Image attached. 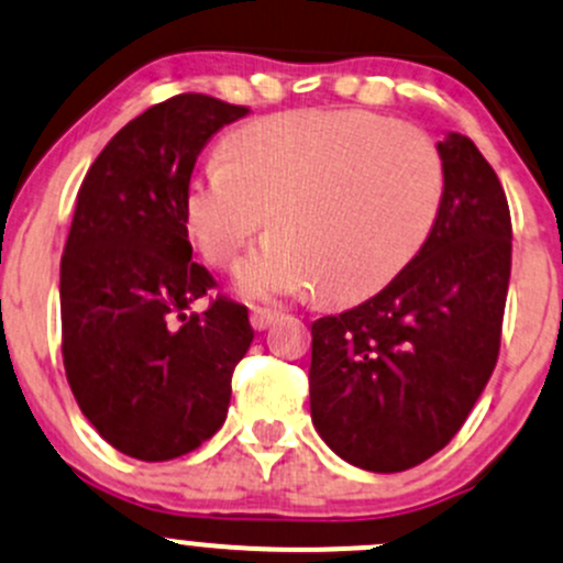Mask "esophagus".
<instances>
[{"label": "esophagus", "instance_id": "obj_1", "mask_svg": "<svg viewBox=\"0 0 563 563\" xmlns=\"http://www.w3.org/2000/svg\"><path fill=\"white\" fill-rule=\"evenodd\" d=\"M276 317H279V314H276L274 309H252V328L254 330H265L271 322L276 320Z\"/></svg>", "mask_w": 563, "mask_h": 563}]
</instances>
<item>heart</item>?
I'll use <instances>...</instances> for the list:
<instances>
[{
	"label": "heart",
	"instance_id": "1",
	"mask_svg": "<svg viewBox=\"0 0 563 563\" xmlns=\"http://www.w3.org/2000/svg\"><path fill=\"white\" fill-rule=\"evenodd\" d=\"M448 173L433 143L368 110H298L241 126L222 159L202 162L184 192V230L233 289L271 300L314 292L350 303L417 257L442 217Z\"/></svg>",
	"mask_w": 563,
	"mask_h": 563
}]
</instances>
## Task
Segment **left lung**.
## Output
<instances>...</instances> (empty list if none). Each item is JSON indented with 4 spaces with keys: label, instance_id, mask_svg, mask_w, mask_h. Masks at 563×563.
Returning a JSON list of instances; mask_svg holds the SVG:
<instances>
[{
    "label": "left lung",
    "instance_id": "obj_1",
    "mask_svg": "<svg viewBox=\"0 0 563 563\" xmlns=\"http://www.w3.org/2000/svg\"><path fill=\"white\" fill-rule=\"evenodd\" d=\"M437 152L442 217L407 268L366 303L311 324V422L335 455L393 474L461 431L496 368L512 222L494 167L461 132Z\"/></svg>",
    "mask_w": 563,
    "mask_h": 563
}]
</instances>
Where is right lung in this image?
<instances>
[{
	"mask_svg": "<svg viewBox=\"0 0 563 563\" xmlns=\"http://www.w3.org/2000/svg\"><path fill=\"white\" fill-rule=\"evenodd\" d=\"M249 108L178 95L121 126L80 184L62 257V355L86 420L119 453L170 461L222 428L252 346L246 306L192 263L184 192L202 146Z\"/></svg>",
	"mask_w": 563,
	"mask_h": 563,
	"instance_id": "1",
	"label": "right lung"
}]
</instances>
